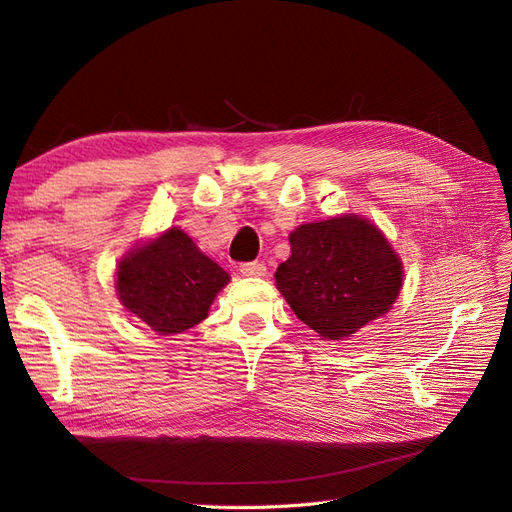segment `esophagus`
I'll return each instance as SVG.
<instances>
[{"label": "esophagus", "instance_id": "34e87169", "mask_svg": "<svg viewBox=\"0 0 512 512\" xmlns=\"http://www.w3.org/2000/svg\"><path fill=\"white\" fill-rule=\"evenodd\" d=\"M239 271L245 277H262L267 273V267L262 265V262H243Z\"/></svg>", "mask_w": 512, "mask_h": 512}]
</instances>
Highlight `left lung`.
I'll use <instances>...</instances> for the list:
<instances>
[{
	"mask_svg": "<svg viewBox=\"0 0 512 512\" xmlns=\"http://www.w3.org/2000/svg\"><path fill=\"white\" fill-rule=\"evenodd\" d=\"M290 258L275 286L290 309L322 339H348L384 318L404 284V265L384 232L344 213L290 232Z\"/></svg>",
	"mask_w": 512,
	"mask_h": 512,
	"instance_id": "left-lung-1",
	"label": "left lung"
}]
</instances>
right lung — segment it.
I'll return each mask as SVG.
<instances>
[{
	"label": "right lung",
	"instance_id": "add662e5",
	"mask_svg": "<svg viewBox=\"0 0 512 512\" xmlns=\"http://www.w3.org/2000/svg\"><path fill=\"white\" fill-rule=\"evenodd\" d=\"M115 288L126 312L151 331L177 335L209 316L230 275L205 256L179 226L134 245L119 260Z\"/></svg>",
	"mask_w": 512,
	"mask_h": 512
}]
</instances>
